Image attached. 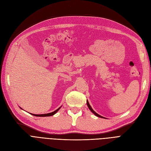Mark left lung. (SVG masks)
Listing matches in <instances>:
<instances>
[{
  "label": "left lung",
  "instance_id": "1",
  "mask_svg": "<svg viewBox=\"0 0 151 151\" xmlns=\"http://www.w3.org/2000/svg\"><path fill=\"white\" fill-rule=\"evenodd\" d=\"M87 105L88 107H89V109H90V111H91L93 114H95V115H96V116H97V117H101V118H105V117H102V116H100V115H99V114H98L97 113H96L93 110L92 108V107H91V106H90L89 102H88V101H87Z\"/></svg>",
  "mask_w": 151,
  "mask_h": 151
}]
</instances>
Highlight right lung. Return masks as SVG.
I'll use <instances>...</instances> for the list:
<instances>
[{
	"instance_id": "obj_1",
	"label": "right lung",
	"mask_w": 151,
	"mask_h": 151,
	"mask_svg": "<svg viewBox=\"0 0 151 151\" xmlns=\"http://www.w3.org/2000/svg\"><path fill=\"white\" fill-rule=\"evenodd\" d=\"M60 107H60L59 109H57V110H55V111H54V112H50V113H48V114H31L30 113V114H32V115H33V116H37V117H48V116H53V115H54V114H55V113H57V112H58L59 109H60ZM21 109V108H20Z\"/></svg>"
}]
</instances>
